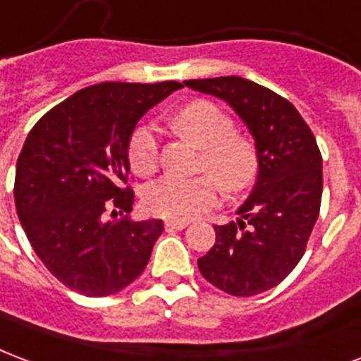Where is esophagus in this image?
I'll list each match as a JSON object with an SVG mask.
<instances>
[{
    "mask_svg": "<svg viewBox=\"0 0 361 361\" xmlns=\"http://www.w3.org/2000/svg\"><path fill=\"white\" fill-rule=\"evenodd\" d=\"M189 221H183V220H166L164 221V226H166V229H183L188 228Z\"/></svg>",
    "mask_w": 361,
    "mask_h": 361,
    "instance_id": "1",
    "label": "esophagus"
}]
</instances>
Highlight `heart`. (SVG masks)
<instances>
[{"mask_svg": "<svg viewBox=\"0 0 361 361\" xmlns=\"http://www.w3.org/2000/svg\"><path fill=\"white\" fill-rule=\"evenodd\" d=\"M172 126L185 140L201 149L199 168L209 176L176 178L164 176L143 191L149 212L170 220H191L218 201V185L233 195L255 180L258 160L252 143L233 132L228 114L210 101H193L172 116ZM159 135L153 126H140L128 145L130 166L140 176L154 172L159 162Z\"/></svg>", "mask_w": 361, "mask_h": 361, "instance_id": "1", "label": "heart"}]
</instances>
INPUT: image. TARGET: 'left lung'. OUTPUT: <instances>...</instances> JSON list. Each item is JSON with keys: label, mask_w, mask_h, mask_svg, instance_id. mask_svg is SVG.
I'll list each match as a JSON object with an SVG mask.
<instances>
[{"label": "left lung", "mask_w": 361, "mask_h": 361, "mask_svg": "<svg viewBox=\"0 0 361 361\" xmlns=\"http://www.w3.org/2000/svg\"><path fill=\"white\" fill-rule=\"evenodd\" d=\"M226 101L252 135L258 176L237 221L214 226L216 243L197 260L202 277L233 296L260 295L289 276L306 250L322 204V153L287 99L239 76L185 80Z\"/></svg>", "instance_id": "left-lung-1"}]
</instances>
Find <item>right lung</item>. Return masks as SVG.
I'll return each instance as SVG.
<instances>
[{"instance_id":"1","label":"right lung","mask_w":361,"mask_h":361,"mask_svg":"<svg viewBox=\"0 0 361 361\" xmlns=\"http://www.w3.org/2000/svg\"><path fill=\"white\" fill-rule=\"evenodd\" d=\"M180 87L172 80L90 85L28 133L15 173L18 220L34 252L68 289L109 296L143 274L164 224L132 220L133 193L120 183L130 172L137 120ZM111 206L127 214L106 222Z\"/></svg>"}]
</instances>
